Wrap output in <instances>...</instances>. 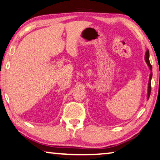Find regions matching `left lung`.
<instances>
[{
    "mask_svg": "<svg viewBox=\"0 0 160 160\" xmlns=\"http://www.w3.org/2000/svg\"><path fill=\"white\" fill-rule=\"evenodd\" d=\"M145 60L146 63L148 64V66L149 67V68L151 70L150 75V78H149V82H148V99H149L150 95V92H151V79L152 77V66L150 63V59H149V50L148 49L146 51L145 53Z\"/></svg>",
    "mask_w": 160,
    "mask_h": 160,
    "instance_id": "left-lung-1",
    "label": "left lung"
}]
</instances>
